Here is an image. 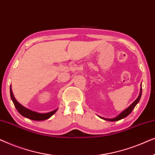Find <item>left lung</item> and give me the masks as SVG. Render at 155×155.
<instances>
[{
	"label": "left lung",
	"instance_id": "left-lung-1",
	"mask_svg": "<svg viewBox=\"0 0 155 155\" xmlns=\"http://www.w3.org/2000/svg\"><path fill=\"white\" fill-rule=\"evenodd\" d=\"M141 95H142V84H141V88H140V94H139V96L137 97V98L135 99V100L133 101V102L129 106L128 108H126V109L124 110V111H123L121 113L118 114L117 116H116L115 118H103V117H101V116H99V118H102L104 120H110V121H116V120H119L120 119H123V118H126V116H128L129 114H130L131 112H132L133 109H134L135 106L137 105V104L139 102L140 99V97H141Z\"/></svg>",
	"mask_w": 155,
	"mask_h": 155
}]
</instances>
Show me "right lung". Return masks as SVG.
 Here are the masks:
<instances>
[{"label": "right lung", "instance_id": "right-lung-1", "mask_svg": "<svg viewBox=\"0 0 155 155\" xmlns=\"http://www.w3.org/2000/svg\"><path fill=\"white\" fill-rule=\"evenodd\" d=\"M10 97H11L12 102H13L15 107L19 113H20L22 116H25V117H26L27 118H29V119L31 120H46L48 119V118H49L51 116L54 115V114L57 111V110H58V109H56L52 111L48 112V113H38V112L34 111L32 110L27 109L26 107H23L22 104H20L16 100V99L14 97L13 93H12L11 85H10Z\"/></svg>", "mask_w": 155, "mask_h": 155}]
</instances>
